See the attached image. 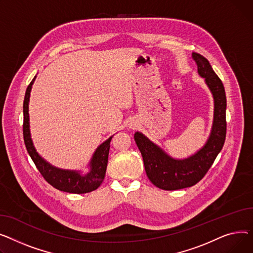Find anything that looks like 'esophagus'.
<instances>
[{
	"label": "esophagus",
	"instance_id": "34e87169",
	"mask_svg": "<svg viewBox=\"0 0 253 253\" xmlns=\"http://www.w3.org/2000/svg\"><path fill=\"white\" fill-rule=\"evenodd\" d=\"M128 126H129V127H130V128H135V127L137 126V125H136V124H132V123H130Z\"/></svg>",
	"mask_w": 253,
	"mask_h": 253
}]
</instances>
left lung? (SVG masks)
Segmentation results:
<instances>
[{
  "label": "left lung",
  "mask_w": 253,
  "mask_h": 253,
  "mask_svg": "<svg viewBox=\"0 0 253 253\" xmlns=\"http://www.w3.org/2000/svg\"><path fill=\"white\" fill-rule=\"evenodd\" d=\"M192 57L197 64L198 73L205 79L214 100L213 124L206 144L194 155L185 159H174L143 133L137 131L133 136L142 154L148 179L154 186L167 191L197 184L212 166L226 140L227 99L224 84L206 58L197 53H193Z\"/></svg>",
  "instance_id": "1"
}]
</instances>
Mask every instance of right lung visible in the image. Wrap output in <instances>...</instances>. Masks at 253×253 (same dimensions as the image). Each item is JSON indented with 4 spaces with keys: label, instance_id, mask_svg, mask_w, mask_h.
<instances>
[{
    "label": "right lung",
    "instance_id": "1",
    "mask_svg": "<svg viewBox=\"0 0 253 253\" xmlns=\"http://www.w3.org/2000/svg\"><path fill=\"white\" fill-rule=\"evenodd\" d=\"M35 80L36 77L31 82V84H28L23 102V139L29 156L32 157L43 179L57 190L73 193V194H84V193H88L96 190L100 187L104 177H105L110 142L112 137H110L107 141L97 148L90 162L91 170L85 175H82L80 171L60 169L49 165L36 151L31 138V131H29L28 102Z\"/></svg>",
    "mask_w": 253,
    "mask_h": 253
}]
</instances>
